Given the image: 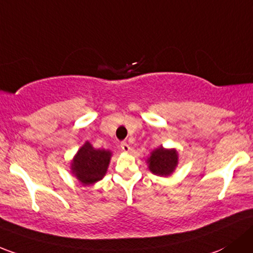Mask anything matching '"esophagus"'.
<instances>
[{"mask_svg":"<svg viewBox=\"0 0 253 253\" xmlns=\"http://www.w3.org/2000/svg\"><path fill=\"white\" fill-rule=\"evenodd\" d=\"M120 147H121V150L125 151V153H128L129 149H131V148H129V145L127 144L126 142H122L121 144H120Z\"/></svg>","mask_w":253,"mask_h":253,"instance_id":"esophagus-1","label":"esophagus"}]
</instances>
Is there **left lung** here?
I'll return each mask as SVG.
<instances>
[{
	"mask_svg": "<svg viewBox=\"0 0 253 253\" xmlns=\"http://www.w3.org/2000/svg\"><path fill=\"white\" fill-rule=\"evenodd\" d=\"M148 167L151 173L167 177L173 173L178 165V153L175 149H165L160 147L151 151L148 158Z\"/></svg>",
	"mask_w": 253,
	"mask_h": 253,
	"instance_id": "obj_1",
	"label": "left lung"
}]
</instances>
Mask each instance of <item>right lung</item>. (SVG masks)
<instances>
[{
	"label": "right lung",
	"mask_w": 253,
	"mask_h": 253,
	"mask_svg": "<svg viewBox=\"0 0 253 253\" xmlns=\"http://www.w3.org/2000/svg\"><path fill=\"white\" fill-rule=\"evenodd\" d=\"M110 159V150L94 149L91 143L86 142L74 156L71 173L78 178L81 184H93L104 177Z\"/></svg>",
	"instance_id": "add662e5"
}]
</instances>
